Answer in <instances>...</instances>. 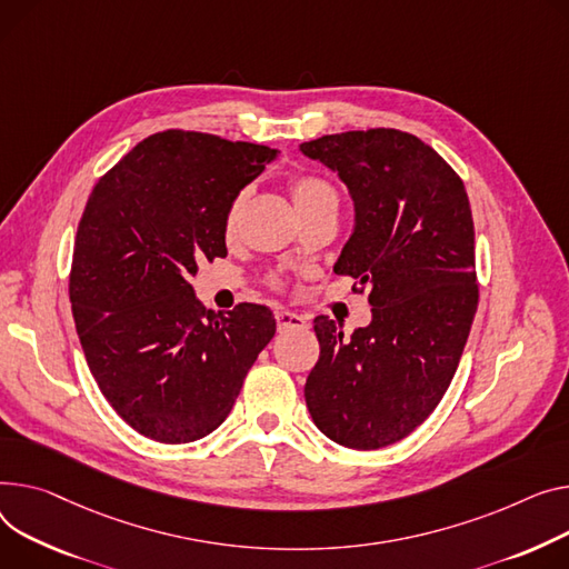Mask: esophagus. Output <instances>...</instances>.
<instances>
[{"instance_id":"1","label":"esophagus","mask_w":569,"mask_h":569,"mask_svg":"<svg viewBox=\"0 0 569 569\" xmlns=\"http://www.w3.org/2000/svg\"><path fill=\"white\" fill-rule=\"evenodd\" d=\"M277 329L283 331H295V329H307V322L301 316L290 313V311H277Z\"/></svg>"}]
</instances>
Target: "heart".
<instances>
[{
	"label": "heart",
	"instance_id": "heart-1",
	"mask_svg": "<svg viewBox=\"0 0 569 569\" xmlns=\"http://www.w3.org/2000/svg\"><path fill=\"white\" fill-rule=\"evenodd\" d=\"M288 187H290L295 208L301 214V219L309 214H316L320 210H338V192L329 180H325L320 176H313V173L292 176ZM247 199H249V189L244 187L231 199L229 208H226V214H223V233L226 236H236ZM272 283H279V279L274 277Z\"/></svg>",
	"mask_w": 569,
	"mask_h": 569
}]
</instances>
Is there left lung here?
<instances>
[{"instance_id": "1", "label": "left lung", "mask_w": 569, "mask_h": 569, "mask_svg": "<svg viewBox=\"0 0 569 569\" xmlns=\"http://www.w3.org/2000/svg\"><path fill=\"white\" fill-rule=\"evenodd\" d=\"M299 148L350 189L355 233L333 272L368 288L372 307L352 336L313 320L307 407L331 441L375 450L419 428L458 370L478 309L471 206L460 176L409 132L352 130Z\"/></svg>"}]
</instances>
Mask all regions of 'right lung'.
Returning <instances> with one entry per match:
<instances>
[{"mask_svg": "<svg viewBox=\"0 0 569 569\" xmlns=\"http://www.w3.org/2000/svg\"><path fill=\"white\" fill-rule=\"evenodd\" d=\"M277 148L164 130L93 187L78 226L70 305L91 375L121 419L162 443L217 430L277 320L206 311L189 277L226 256L223 214Z\"/></svg>", "mask_w": 569, "mask_h": 569, "instance_id": "right-lung-1", "label": "right lung"}]
</instances>
